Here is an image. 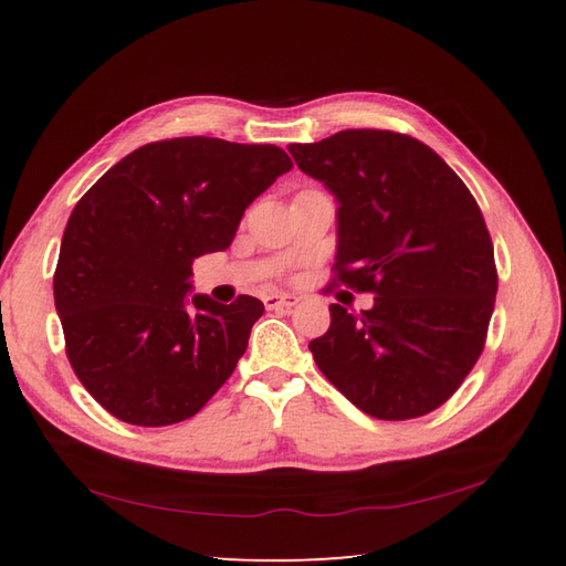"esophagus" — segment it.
Instances as JSON below:
<instances>
[{"instance_id":"obj_1","label":"esophagus","mask_w":566,"mask_h":566,"mask_svg":"<svg viewBox=\"0 0 566 566\" xmlns=\"http://www.w3.org/2000/svg\"><path fill=\"white\" fill-rule=\"evenodd\" d=\"M264 306L272 308V311H280V308H292L298 304V298L294 294H268L262 298Z\"/></svg>"}]
</instances>
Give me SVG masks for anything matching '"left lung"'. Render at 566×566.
I'll return each instance as SVG.
<instances>
[{"instance_id":"8db88e82","label":"left lung","mask_w":566,"mask_h":566,"mask_svg":"<svg viewBox=\"0 0 566 566\" xmlns=\"http://www.w3.org/2000/svg\"><path fill=\"white\" fill-rule=\"evenodd\" d=\"M290 153L340 203L338 282L375 294L357 316L331 304V328L308 343L318 369L371 418L436 411L482 355L499 290L472 191L426 143L394 130L350 128Z\"/></svg>"}]
</instances>
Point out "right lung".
<instances>
[{"instance_id": "add662e5", "label": "right lung", "mask_w": 566, "mask_h": 566, "mask_svg": "<svg viewBox=\"0 0 566 566\" xmlns=\"http://www.w3.org/2000/svg\"><path fill=\"white\" fill-rule=\"evenodd\" d=\"M290 170L276 146L170 138L126 155L77 201L55 308L72 369L112 416L179 423L233 375L264 306L189 298L191 262L231 245L245 209Z\"/></svg>"}]
</instances>
